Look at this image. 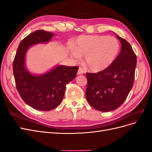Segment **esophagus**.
Segmentation results:
<instances>
[{
	"label": "esophagus",
	"mask_w": 152,
	"mask_h": 152,
	"mask_svg": "<svg viewBox=\"0 0 152 152\" xmlns=\"http://www.w3.org/2000/svg\"><path fill=\"white\" fill-rule=\"evenodd\" d=\"M85 72L84 70L82 68H79V70H78V72H77V74L78 75H81V74H83V73Z\"/></svg>",
	"instance_id": "obj_1"
}]
</instances>
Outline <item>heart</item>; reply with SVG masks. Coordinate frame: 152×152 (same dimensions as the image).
<instances>
[{
  "mask_svg": "<svg viewBox=\"0 0 152 152\" xmlns=\"http://www.w3.org/2000/svg\"><path fill=\"white\" fill-rule=\"evenodd\" d=\"M120 44L111 36L82 35L75 43L72 54L77 59L85 56V64L92 72H99L107 70L117 58Z\"/></svg>",
  "mask_w": 152,
  "mask_h": 152,
  "instance_id": "obj_1",
  "label": "heart"
}]
</instances>
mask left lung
<instances>
[{"mask_svg": "<svg viewBox=\"0 0 152 152\" xmlns=\"http://www.w3.org/2000/svg\"><path fill=\"white\" fill-rule=\"evenodd\" d=\"M115 35L122 46L112 65L102 72L86 73L87 101L100 112L118 108L126 100L134 84L136 56L129 43Z\"/></svg>", "mask_w": 152, "mask_h": 152, "instance_id": "1", "label": "left lung"}]
</instances>
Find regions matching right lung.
<instances>
[{"mask_svg": "<svg viewBox=\"0 0 152 152\" xmlns=\"http://www.w3.org/2000/svg\"><path fill=\"white\" fill-rule=\"evenodd\" d=\"M54 35L37 30L23 39L13 62V73L17 90L24 102L34 109L51 110L61 103L66 85L75 77L79 67L56 65L42 74H33L26 67V54L30 47L47 44Z\"/></svg>", "mask_w": 152, "mask_h": 152, "instance_id": "1", "label": "right lung"}]
</instances>
